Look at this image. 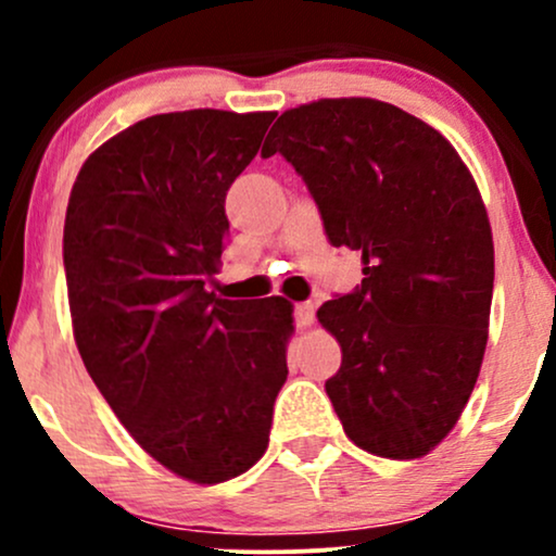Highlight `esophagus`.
I'll return each mask as SVG.
<instances>
[{
  "instance_id": "1",
  "label": "esophagus",
  "mask_w": 556,
  "mask_h": 556,
  "mask_svg": "<svg viewBox=\"0 0 556 556\" xmlns=\"http://www.w3.org/2000/svg\"><path fill=\"white\" fill-rule=\"evenodd\" d=\"M314 318H316L314 303H298L295 305V324L300 329L311 327V324H314Z\"/></svg>"
}]
</instances>
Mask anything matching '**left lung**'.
I'll return each instance as SVG.
<instances>
[{
    "label": "left lung",
    "mask_w": 556,
    "mask_h": 556,
    "mask_svg": "<svg viewBox=\"0 0 556 556\" xmlns=\"http://www.w3.org/2000/svg\"><path fill=\"white\" fill-rule=\"evenodd\" d=\"M261 156L308 185L363 282L318 308L342 366L327 394L361 450L429 455L468 405L489 340L494 240L473 175L442 132L376 99L287 110Z\"/></svg>",
    "instance_id": "8db88e82"
}]
</instances>
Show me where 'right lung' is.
Wrapping results in <instances>:
<instances>
[{
	"label": "right lung",
	"instance_id": "right-lung-1",
	"mask_svg": "<svg viewBox=\"0 0 556 556\" xmlns=\"http://www.w3.org/2000/svg\"><path fill=\"white\" fill-rule=\"evenodd\" d=\"M277 112L154 114L86 159L65 216L80 358L130 437L193 483L245 473L269 446L292 303L206 290L225 198Z\"/></svg>",
	"mask_w": 556,
	"mask_h": 556
}]
</instances>
